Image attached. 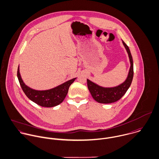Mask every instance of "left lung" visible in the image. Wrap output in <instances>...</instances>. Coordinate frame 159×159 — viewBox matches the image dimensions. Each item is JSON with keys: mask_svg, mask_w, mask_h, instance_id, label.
<instances>
[{"mask_svg": "<svg viewBox=\"0 0 159 159\" xmlns=\"http://www.w3.org/2000/svg\"><path fill=\"white\" fill-rule=\"evenodd\" d=\"M122 43L128 54L130 68L125 81L120 84L110 88H106L87 79L88 88L93 99L99 103L110 104L120 99L129 88L133 78V61L128 46L122 41Z\"/></svg>", "mask_w": 159, "mask_h": 159, "instance_id": "8db88e82", "label": "left lung"}]
</instances>
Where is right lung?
I'll return each mask as SVG.
<instances>
[{
	"label": "right lung",
	"instance_id": "1",
	"mask_svg": "<svg viewBox=\"0 0 159 159\" xmlns=\"http://www.w3.org/2000/svg\"><path fill=\"white\" fill-rule=\"evenodd\" d=\"M17 76L26 96L34 103L44 107H52L61 104L68 93L69 87L76 79V78H73L50 89L40 91L33 89L25 84L21 78L19 66Z\"/></svg>",
	"mask_w": 159,
	"mask_h": 159
}]
</instances>
